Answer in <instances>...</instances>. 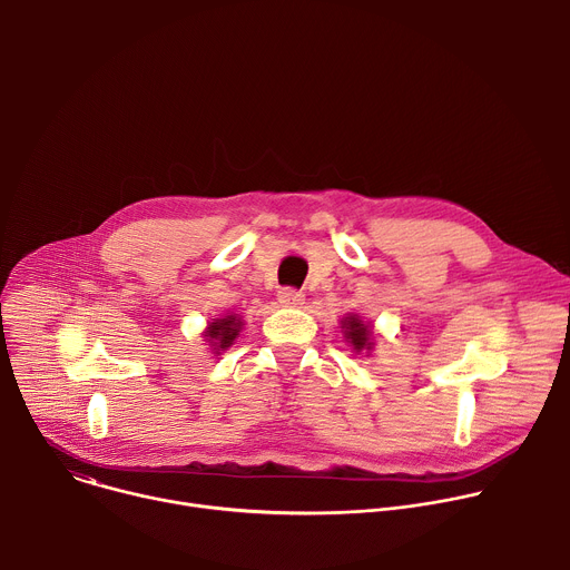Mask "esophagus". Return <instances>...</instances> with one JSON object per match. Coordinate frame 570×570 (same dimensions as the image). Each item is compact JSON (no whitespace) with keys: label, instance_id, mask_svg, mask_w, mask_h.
I'll return each instance as SVG.
<instances>
[{"label":"esophagus","instance_id":"1","mask_svg":"<svg viewBox=\"0 0 570 570\" xmlns=\"http://www.w3.org/2000/svg\"><path fill=\"white\" fill-rule=\"evenodd\" d=\"M277 299L282 306H302L304 304V293L297 288H282L277 293Z\"/></svg>","mask_w":570,"mask_h":570}]
</instances>
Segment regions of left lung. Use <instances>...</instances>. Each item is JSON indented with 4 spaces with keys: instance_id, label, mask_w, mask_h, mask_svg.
Returning a JSON list of instances; mask_svg holds the SVG:
<instances>
[{
    "instance_id": "8db88e82",
    "label": "left lung",
    "mask_w": 570,
    "mask_h": 570,
    "mask_svg": "<svg viewBox=\"0 0 570 570\" xmlns=\"http://www.w3.org/2000/svg\"><path fill=\"white\" fill-rule=\"evenodd\" d=\"M343 324V332H345V338L347 343L356 350V352H370L374 347L372 343V330L370 324H365L358 315H347L341 320Z\"/></svg>"
}]
</instances>
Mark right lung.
Wrapping results in <instances>:
<instances>
[{"instance_id": "right-lung-1", "label": "right lung", "mask_w": 570, "mask_h": 570, "mask_svg": "<svg viewBox=\"0 0 570 570\" xmlns=\"http://www.w3.org/2000/svg\"><path fill=\"white\" fill-rule=\"evenodd\" d=\"M240 327H243V322H240V317H236V315L218 317V320L209 322V327L205 330L207 343L216 350V354H220L223 350H227V347L234 343V338L238 336Z\"/></svg>"}]
</instances>
